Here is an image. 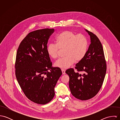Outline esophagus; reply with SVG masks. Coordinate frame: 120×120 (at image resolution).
<instances>
[{"instance_id": "esophagus-1", "label": "esophagus", "mask_w": 120, "mask_h": 120, "mask_svg": "<svg viewBox=\"0 0 120 120\" xmlns=\"http://www.w3.org/2000/svg\"><path fill=\"white\" fill-rule=\"evenodd\" d=\"M61 71H62V74L64 75L66 74V72H65V70L64 69H61Z\"/></svg>"}]
</instances>
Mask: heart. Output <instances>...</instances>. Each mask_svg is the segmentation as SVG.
I'll use <instances>...</instances> for the list:
<instances>
[{"label": "heart", "instance_id": "b5f03b06", "mask_svg": "<svg viewBox=\"0 0 120 120\" xmlns=\"http://www.w3.org/2000/svg\"><path fill=\"white\" fill-rule=\"evenodd\" d=\"M56 44H49L47 52L52 59L57 57L59 49L65 48V57L57 60L54 66L61 69H67L74 62L81 61L85 57L88 48V41L83 34L66 30L58 34L56 38Z\"/></svg>", "mask_w": 120, "mask_h": 120}]
</instances>
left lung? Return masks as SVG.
<instances>
[{
	"mask_svg": "<svg viewBox=\"0 0 120 120\" xmlns=\"http://www.w3.org/2000/svg\"><path fill=\"white\" fill-rule=\"evenodd\" d=\"M90 35V44L84 58L76 65L75 69L83 74L69 69V86L72 95L81 100L90 99L98 92L106 72V64L102 45L98 37L85 29Z\"/></svg>",
	"mask_w": 120,
	"mask_h": 120,
	"instance_id": "left-lung-1",
	"label": "left lung"
}]
</instances>
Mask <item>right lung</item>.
Listing matches in <instances>:
<instances>
[{"mask_svg": "<svg viewBox=\"0 0 120 120\" xmlns=\"http://www.w3.org/2000/svg\"><path fill=\"white\" fill-rule=\"evenodd\" d=\"M54 30L45 29L30 33L21 42L17 52L18 83L28 98L37 104L51 101L54 87L62 75L60 69L52 67L47 52L48 40Z\"/></svg>", "mask_w": 120, "mask_h": 120, "instance_id": "1", "label": "right lung"}]
</instances>
